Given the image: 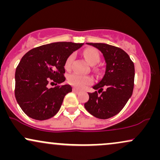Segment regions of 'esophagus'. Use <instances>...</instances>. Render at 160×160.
I'll list each match as a JSON object with an SVG mask.
<instances>
[{
  "label": "esophagus",
  "instance_id": "34e87169",
  "mask_svg": "<svg viewBox=\"0 0 160 160\" xmlns=\"http://www.w3.org/2000/svg\"><path fill=\"white\" fill-rule=\"evenodd\" d=\"M73 92H75V93H77V94H78V93L80 92V90H78V89H75V88H73Z\"/></svg>",
  "mask_w": 160,
  "mask_h": 160
}]
</instances>
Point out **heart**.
Masks as SVG:
<instances>
[{
  "label": "heart",
  "mask_w": 160,
  "mask_h": 160,
  "mask_svg": "<svg viewBox=\"0 0 160 160\" xmlns=\"http://www.w3.org/2000/svg\"><path fill=\"white\" fill-rule=\"evenodd\" d=\"M82 54L88 63L91 65H96L100 60V56H99L98 52L93 48L86 49ZM74 58V55L71 54L66 58L65 62V68L66 70L71 69ZM68 82L74 87L78 88V89H83L86 86L90 85L92 82V79L89 76H83V75L74 73V74L69 75L68 78Z\"/></svg>",
  "instance_id": "obj_1"
}]
</instances>
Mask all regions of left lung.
<instances>
[{
	"label": "left lung",
	"mask_w": 160,
	"mask_h": 160,
	"mask_svg": "<svg viewBox=\"0 0 160 160\" xmlns=\"http://www.w3.org/2000/svg\"><path fill=\"white\" fill-rule=\"evenodd\" d=\"M87 44L102 52L106 70L102 80L93 86L98 91L88 93L89 98L84 107L90 114L105 120L120 113L132 95L135 66L127 53L119 47L101 43Z\"/></svg>",
	"instance_id": "left-lung-1"
}]
</instances>
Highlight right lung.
I'll return each mask as SVG.
<instances>
[{
  "label": "right lung",
  "mask_w": 160,
  "mask_h": 160,
  "mask_svg": "<svg viewBox=\"0 0 160 160\" xmlns=\"http://www.w3.org/2000/svg\"><path fill=\"white\" fill-rule=\"evenodd\" d=\"M83 43L57 42L36 47L24 55L16 69L15 97L24 113L37 120L54 117L59 111L70 85L49 89V82L65 80V62Z\"/></svg>",
  "instance_id": "right-lung-1"
}]
</instances>
